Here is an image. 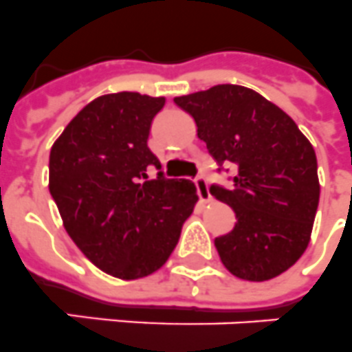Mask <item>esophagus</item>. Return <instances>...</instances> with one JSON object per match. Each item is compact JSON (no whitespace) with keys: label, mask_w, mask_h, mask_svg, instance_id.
Segmentation results:
<instances>
[{"label":"esophagus","mask_w":352,"mask_h":352,"mask_svg":"<svg viewBox=\"0 0 352 352\" xmlns=\"http://www.w3.org/2000/svg\"><path fill=\"white\" fill-rule=\"evenodd\" d=\"M195 186H197V193H199L202 202H209L211 200V193H209V182L204 175L195 177Z\"/></svg>","instance_id":"34e87169"}]
</instances>
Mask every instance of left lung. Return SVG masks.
<instances>
[{"mask_svg": "<svg viewBox=\"0 0 352 352\" xmlns=\"http://www.w3.org/2000/svg\"><path fill=\"white\" fill-rule=\"evenodd\" d=\"M218 173L234 168L231 188L211 195L231 206L236 223L214 238L221 263L245 281H268L297 263L317 214V155L285 111L241 85L221 84L179 96Z\"/></svg>", "mask_w": 352, "mask_h": 352, "instance_id": "8db88e82", "label": "left lung"}]
</instances>
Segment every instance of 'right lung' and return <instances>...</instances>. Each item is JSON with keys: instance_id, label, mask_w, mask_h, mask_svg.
I'll use <instances>...</instances> for the list:
<instances>
[{"instance_id": "add662e5", "label": "right lung", "mask_w": 352, "mask_h": 352, "mask_svg": "<svg viewBox=\"0 0 352 352\" xmlns=\"http://www.w3.org/2000/svg\"><path fill=\"white\" fill-rule=\"evenodd\" d=\"M164 98L105 94L85 105L50 152V193L71 240L118 279H140L164 265L199 200L193 182L148 181L161 162L148 148Z\"/></svg>"}]
</instances>
